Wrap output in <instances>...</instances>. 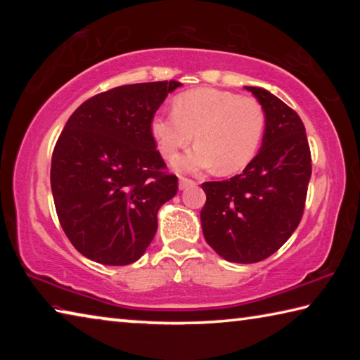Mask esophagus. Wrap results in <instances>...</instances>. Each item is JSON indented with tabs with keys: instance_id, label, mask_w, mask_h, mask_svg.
Instances as JSON below:
<instances>
[{
	"instance_id": "obj_1",
	"label": "esophagus",
	"mask_w": 360,
	"mask_h": 360,
	"mask_svg": "<svg viewBox=\"0 0 360 360\" xmlns=\"http://www.w3.org/2000/svg\"><path fill=\"white\" fill-rule=\"evenodd\" d=\"M195 184H197V182L192 181V179H187V178H181L179 179V188H181V191H186V188L193 187Z\"/></svg>"
}]
</instances>
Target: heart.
Listing matches in <instances>:
<instances>
[{
  "instance_id": "b5f03b06",
  "label": "heart",
  "mask_w": 360,
  "mask_h": 360,
  "mask_svg": "<svg viewBox=\"0 0 360 360\" xmlns=\"http://www.w3.org/2000/svg\"><path fill=\"white\" fill-rule=\"evenodd\" d=\"M173 111L157 114L150 133L158 150L173 158L191 144H198L173 162L179 172L217 168L230 174L245 168L260 148L265 114L259 101L219 89H193L178 95Z\"/></svg>"
}]
</instances>
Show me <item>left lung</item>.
<instances>
[{
  "instance_id": "1",
  "label": "left lung",
  "mask_w": 360,
  "mask_h": 360,
  "mask_svg": "<svg viewBox=\"0 0 360 360\" xmlns=\"http://www.w3.org/2000/svg\"><path fill=\"white\" fill-rule=\"evenodd\" d=\"M265 114L257 152L241 174L205 182V240L222 259L254 264L276 252L300 224L311 154L298 114L260 87H245Z\"/></svg>"
}]
</instances>
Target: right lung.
<instances>
[{
  "label": "right lung",
  "instance_id": "1",
  "mask_svg": "<svg viewBox=\"0 0 360 360\" xmlns=\"http://www.w3.org/2000/svg\"><path fill=\"white\" fill-rule=\"evenodd\" d=\"M181 85H120L84 101L66 122L51 187L62 229L84 257L129 265L154 240L157 212L178 192V178L163 172L150 120Z\"/></svg>",
  "mask_w": 360,
  "mask_h": 360
}]
</instances>
